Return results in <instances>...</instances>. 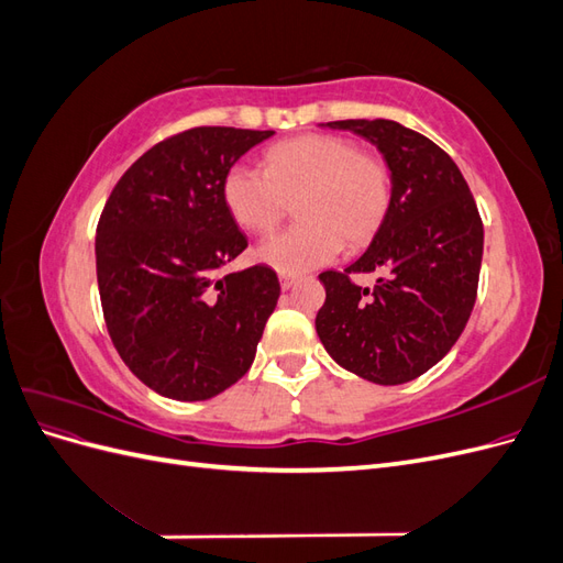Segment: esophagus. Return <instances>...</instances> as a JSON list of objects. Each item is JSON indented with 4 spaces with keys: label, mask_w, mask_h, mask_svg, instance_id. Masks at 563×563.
I'll return each instance as SVG.
<instances>
[{
    "label": "esophagus",
    "mask_w": 563,
    "mask_h": 563,
    "mask_svg": "<svg viewBox=\"0 0 563 563\" xmlns=\"http://www.w3.org/2000/svg\"><path fill=\"white\" fill-rule=\"evenodd\" d=\"M296 275H279V282H282V288H284V291H288V288H291L294 284H296Z\"/></svg>",
    "instance_id": "34e87169"
}]
</instances>
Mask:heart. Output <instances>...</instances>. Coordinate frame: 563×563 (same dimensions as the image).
<instances>
[{
    "label": "heart",
    "mask_w": 563,
    "mask_h": 563,
    "mask_svg": "<svg viewBox=\"0 0 563 563\" xmlns=\"http://www.w3.org/2000/svg\"><path fill=\"white\" fill-rule=\"evenodd\" d=\"M391 180L383 157L360 152L343 135L308 133L265 152V172L234 164L223 178V203L253 234L275 228L294 201L298 223L267 236L255 258L279 275H300L343 251L368 244L389 209Z\"/></svg>",
    "instance_id": "heart-1"
}]
</instances>
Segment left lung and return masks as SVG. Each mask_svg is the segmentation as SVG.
<instances>
[{
	"instance_id": "8db88e82",
	"label": "left lung",
	"mask_w": 563,
	"mask_h": 563,
	"mask_svg": "<svg viewBox=\"0 0 563 563\" xmlns=\"http://www.w3.org/2000/svg\"><path fill=\"white\" fill-rule=\"evenodd\" d=\"M378 147L391 180L389 209L345 272H321L327 300L314 327L333 362L378 385L430 371L455 345L476 300L484 225L455 162L422 133L389 119L321 124ZM352 271H380L373 289Z\"/></svg>"
}]
</instances>
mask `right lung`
Returning a JSON list of instances; mask_svg holds the SVG:
<instances>
[{"label": "right lung", "instance_id": "right-lung-1", "mask_svg": "<svg viewBox=\"0 0 563 563\" xmlns=\"http://www.w3.org/2000/svg\"><path fill=\"white\" fill-rule=\"evenodd\" d=\"M275 131L197 126L157 143L119 178L96 230V275L112 343L139 380L203 401L255 360L279 279L267 265L220 277L249 242L223 178Z\"/></svg>", "mask_w": 563, "mask_h": 563}]
</instances>
